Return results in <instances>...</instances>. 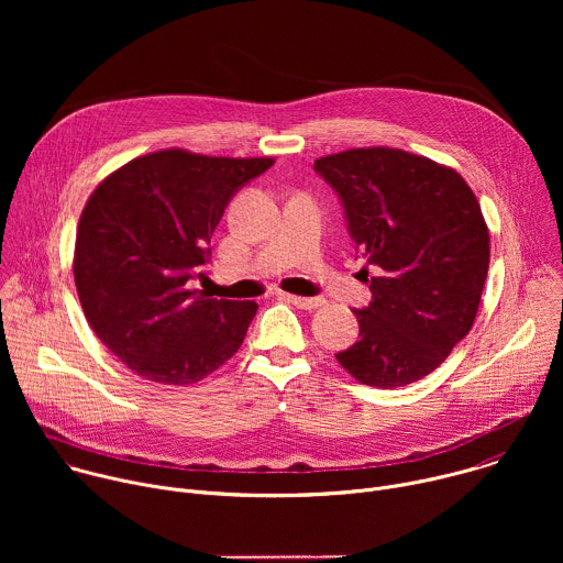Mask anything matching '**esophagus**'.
I'll return each mask as SVG.
<instances>
[{"label": "esophagus", "instance_id": "1", "mask_svg": "<svg viewBox=\"0 0 563 563\" xmlns=\"http://www.w3.org/2000/svg\"><path fill=\"white\" fill-rule=\"evenodd\" d=\"M280 300H287V302H291V305H296L298 309H316V307H320V305H325V300L323 298H302V296H294V294H280L278 296Z\"/></svg>", "mask_w": 563, "mask_h": 563}]
</instances>
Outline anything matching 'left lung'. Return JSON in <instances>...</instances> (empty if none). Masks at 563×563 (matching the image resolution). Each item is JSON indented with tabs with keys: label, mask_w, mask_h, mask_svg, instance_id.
Here are the masks:
<instances>
[{
	"label": "left lung",
	"mask_w": 563,
	"mask_h": 563,
	"mask_svg": "<svg viewBox=\"0 0 563 563\" xmlns=\"http://www.w3.org/2000/svg\"><path fill=\"white\" fill-rule=\"evenodd\" d=\"M313 172L339 196L372 291L336 361L385 389L428 376L472 330L486 285L490 235L474 194L456 172L385 146L320 157Z\"/></svg>",
	"instance_id": "left-lung-1"
}]
</instances>
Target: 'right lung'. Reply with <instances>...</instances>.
I'll return each mask as SVG.
<instances>
[{
	"mask_svg": "<svg viewBox=\"0 0 563 563\" xmlns=\"http://www.w3.org/2000/svg\"><path fill=\"white\" fill-rule=\"evenodd\" d=\"M272 157L183 148L131 159L89 198L75 240V287L98 339L137 376L198 383L243 345L254 300H218L189 283L211 263V233L231 198Z\"/></svg>",
	"mask_w": 563,
	"mask_h": 563,
	"instance_id": "add662e5",
	"label": "right lung"
}]
</instances>
